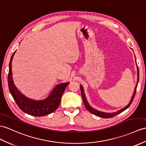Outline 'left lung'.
Instances as JSON below:
<instances>
[{
    "instance_id": "obj_1",
    "label": "left lung",
    "mask_w": 146,
    "mask_h": 146,
    "mask_svg": "<svg viewBox=\"0 0 146 146\" xmlns=\"http://www.w3.org/2000/svg\"><path fill=\"white\" fill-rule=\"evenodd\" d=\"M137 77H139V69L137 67ZM138 82H139V78H138V80H137V82L136 84V86L135 87V90L134 92V94L133 95V97L131 98V100L130 101V102L129 103V104L127 105V106H126L125 107L121 109L119 111L115 112V113H104V112H102V111H99L97 110H95L93 108H92L91 106L89 105V104H88V102L87 101V99L85 98V95L84 94V88L82 87V86H81L80 85V90H81V95H82V100L84 102V105L85 106V108L88 110V111H89L90 113H92V114H94L96 116H99V117H101V118H112V117H114L116 115H118L119 113H121V112H123L124 110H126L127 108L129 107V106L131 105V103L133 102V100H134V98L135 97V95H136V88H137V84H138Z\"/></svg>"
}]
</instances>
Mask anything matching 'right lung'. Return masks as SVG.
Instances as JSON below:
<instances>
[{
    "instance_id": "obj_1",
    "label": "right lung",
    "mask_w": 146,
    "mask_h": 146,
    "mask_svg": "<svg viewBox=\"0 0 146 146\" xmlns=\"http://www.w3.org/2000/svg\"><path fill=\"white\" fill-rule=\"evenodd\" d=\"M15 51L10 59L8 74V85L10 94L19 107L27 114L34 116H43L50 114L58 109L61 97L69 82L60 84L56 86L49 97L44 100H33L20 93L13 84L12 73V61Z\"/></svg>"
}]
</instances>
